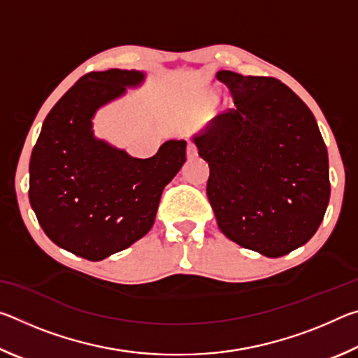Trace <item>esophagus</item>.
<instances>
[{
    "instance_id": "esophagus-1",
    "label": "esophagus",
    "mask_w": 358,
    "mask_h": 358,
    "mask_svg": "<svg viewBox=\"0 0 358 358\" xmlns=\"http://www.w3.org/2000/svg\"><path fill=\"white\" fill-rule=\"evenodd\" d=\"M197 156V150H196V147H194L192 143H187V147H186V157L187 159H194V157Z\"/></svg>"
}]
</instances>
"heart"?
<instances>
[{"label":"heart","mask_w":358,"mask_h":358,"mask_svg":"<svg viewBox=\"0 0 358 358\" xmlns=\"http://www.w3.org/2000/svg\"><path fill=\"white\" fill-rule=\"evenodd\" d=\"M215 99H216L215 92H211V90H210V92L205 93V101H207V102H215Z\"/></svg>","instance_id":"heart-1"}]
</instances>
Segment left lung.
<instances>
[{"instance_id":"8db88e82","label":"left lung","mask_w":358,"mask_h":358,"mask_svg":"<svg viewBox=\"0 0 358 358\" xmlns=\"http://www.w3.org/2000/svg\"><path fill=\"white\" fill-rule=\"evenodd\" d=\"M235 108L191 142L208 162L207 196L229 240L265 257L310 241L330 199L329 155L316 118L273 77L217 71Z\"/></svg>"}]
</instances>
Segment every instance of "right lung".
Listing matches in <instances>:
<instances>
[{"instance_id":"right-lung-1","label":"right lung","mask_w":358,"mask_h":358,"mask_svg":"<svg viewBox=\"0 0 358 358\" xmlns=\"http://www.w3.org/2000/svg\"><path fill=\"white\" fill-rule=\"evenodd\" d=\"M145 80L147 72L136 69L83 76L48 112L29 159V203L42 230L93 262L150 232L162 189L186 161L185 141H167L138 159L94 134L99 108Z\"/></svg>"}]
</instances>
